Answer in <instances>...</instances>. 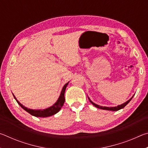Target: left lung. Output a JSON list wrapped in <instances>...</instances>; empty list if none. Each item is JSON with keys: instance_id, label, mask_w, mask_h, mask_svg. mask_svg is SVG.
<instances>
[{"instance_id": "left-lung-1", "label": "left lung", "mask_w": 148, "mask_h": 148, "mask_svg": "<svg viewBox=\"0 0 148 148\" xmlns=\"http://www.w3.org/2000/svg\"><path fill=\"white\" fill-rule=\"evenodd\" d=\"M132 97H133V96H132L131 99H130L128 101H127L126 102H125L124 104H121V105H119V106H116V107H110V108H109V107H105V106H99V105H97V104H95L94 102H92V101H90V99H89V101H90V102H91V104L93 105V106H95V107H97V108H100V109H102V110H111V111H117V110H120V109H122V108H123L126 106V105L129 103V102L131 101V99H132Z\"/></svg>"}]
</instances>
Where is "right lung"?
<instances>
[{"instance_id": "1", "label": "right lung", "mask_w": 148, "mask_h": 148, "mask_svg": "<svg viewBox=\"0 0 148 148\" xmlns=\"http://www.w3.org/2000/svg\"><path fill=\"white\" fill-rule=\"evenodd\" d=\"M68 84H69V82L65 84L64 87H62L61 93L60 95L59 98L58 99V100H57V101L56 102V103H55L52 106L45 110H31V109L27 108L25 107L21 103H20V102L16 99L14 95H14V99L16 100L17 102L19 104V106H21L23 110H25L26 112H28V113L31 114L32 116H35V117H46L51 116H53V115L57 114V112L61 110L62 106H63L64 102L65 101L64 92H65V89L66 88V86H68Z\"/></svg>"}]
</instances>
